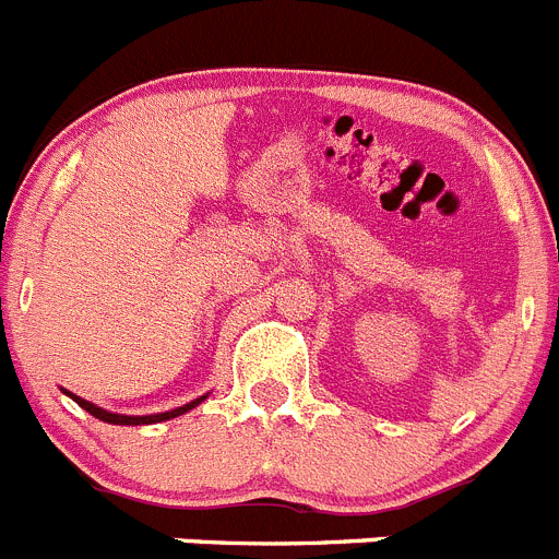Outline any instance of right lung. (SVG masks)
<instances>
[{"instance_id":"right-lung-1","label":"right lung","mask_w":559,"mask_h":559,"mask_svg":"<svg viewBox=\"0 0 559 559\" xmlns=\"http://www.w3.org/2000/svg\"><path fill=\"white\" fill-rule=\"evenodd\" d=\"M60 391H63L66 396L74 399V402L80 404L82 409H88V413H91V416H94V418H99V421H105V424H119V427H141V424H160V421H168V418H177V416H182V413H188V409L199 407V404H202L204 399H207V393H204V396L193 399V402L182 404V407L166 409V413H152V416H124V413H110V409H105V407H96L94 402H88V399H82V396H74V393L66 391V388H60Z\"/></svg>"}]
</instances>
